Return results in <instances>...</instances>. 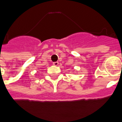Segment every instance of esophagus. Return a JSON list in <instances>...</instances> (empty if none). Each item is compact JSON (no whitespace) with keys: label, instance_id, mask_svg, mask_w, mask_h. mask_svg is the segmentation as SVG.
Segmentation results:
<instances>
[{"label":"esophagus","instance_id":"obj_1","mask_svg":"<svg viewBox=\"0 0 122 122\" xmlns=\"http://www.w3.org/2000/svg\"><path fill=\"white\" fill-rule=\"evenodd\" d=\"M53 64L54 66H57L58 65V62H53Z\"/></svg>","mask_w":122,"mask_h":122}]
</instances>
